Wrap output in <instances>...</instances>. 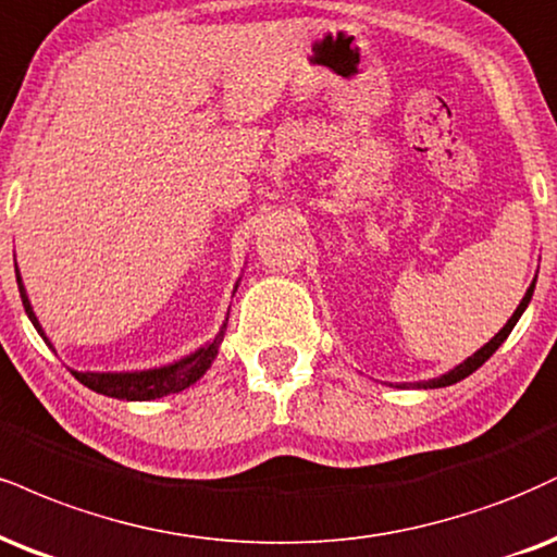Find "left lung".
I'll list each match as a JSON object with an SVG mask.
<instances>
[{"mask_svg": "<svg viewBox=\"0 0 557 557\" xmlns=\"http://www.w3.org/2000/svg\"><path fill=\"white\" fill-rule=\"evenodd\" d=\"M532 293H534V283L529 285V290H527V296L521 298V304H519V308H516L513 311V317L508 319V324L504 326V330H500L498 334H495V337L491 339V343H487L485 347H480L478 352L472 355V358H467L465 363L461 366H457L454 368V371H448V373H444V376L441 379H431V381H425V384H418V386H423V388H438V386H451V384H457V381H461V379H467L470 376V373H474L478 371V368L485 363L487 358H491V355L498 350L500 345H504V339L508 337V334H511V330L516 326V321H519V317L521 313H524V308L529 306V300H532Z\"/></svg>", "mask_w": 557, "mask_h": 557, "instance_id": "obj_1", "label": "left lung"}]
</instances>
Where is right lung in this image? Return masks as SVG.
<instances>
[{"label": "right lung", "mask_w": 557, "mask_h": 557, "mask_svg": "<svg viewBox=\"0 0 557 557\" xmlns=\"http://www.w3.org/2000/svg\"><path fill=\"white\" fill-rule=\"evenodd\" d=\"M15 277H17V287H20V298H23L25 313L33 321L38 334L44 337L41 324H38L36 313H33L30 300L25 296L23 280H20L17 264H15ZM46 339V337H44ZM49 343V339H46ZM223 343V332L212 339L210 345L199 347L197 352L189 355V358L178 360L173 366H163V368H152V371H134V373H75V379L79 384H85L92 392L106 394V397H116V399H129V401H145V399H156V397H165V394H176L184 392L186 386H191L194 381H199L205 376L207 368L212 366L214 355H218V347Z\"/></svg>", "instance_id": "1"}]
</instances>
